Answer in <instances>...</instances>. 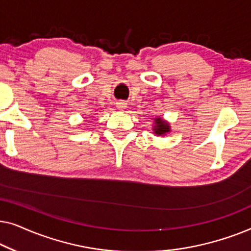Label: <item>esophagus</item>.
I'll return each instance as SVG.
<instances>
[{"instance_id":"esophagus-1","label":"esophagus","mask_w":251,"mask_h":251,"mask_svg":"<svg viewBox=\"0 0 251 251\" xmlns=\"http://www.w3.org/2000/svg\"><path fill=\"white\" fill-rule=\"evenodd\" d=\"M116 107L118 108H126V102L125 100H119L118 102H116Z\"/></svg>"}]
</instances>
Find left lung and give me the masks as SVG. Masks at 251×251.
Listing matches in <instances>:
<instances>
[{
	"instance_id": "left-lung-1",
	"label": "left lung",
	"mask_w": 251,
	"mask_h": 251,
	"mask_svg": "<svg viewBox=\"0 0 251 251\" xmlns=\"http://www.w3.org/2000/svg\"><path fill=\"white\" fill-rule=\"evenodd\" d=\"M154 132L156 135H164V133L170 131L169 125L167 122H164L162 119H155V126H154Z\"/></svg>"
}]
</instances>
